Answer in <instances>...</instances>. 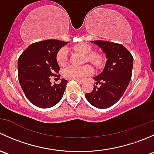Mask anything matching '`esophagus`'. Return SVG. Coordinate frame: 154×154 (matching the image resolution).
<instances>
[{
	"instance_id": "obj_1",
	"label": "esophagus",
	"mask_w": 154,
	"mask_h": 154,
	"mask_svg": "<svg viewBox=\"0 0 154 154\" xmlns=\"http://www.w3.org/2000/svg\"><path fill=\"white\" fill-rule=\"evenodd\" d=\"M77 83H80V84H83V83H84V81H83V80H77Z\"/></svg>"
}]
</instances>
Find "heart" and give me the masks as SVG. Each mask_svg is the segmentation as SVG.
I'll list each match as a JSON object with an SVG mask.
<instances>
[{"instance_id": "1", "label": "heart", "mask_w": 154, "mask_h": 154, "mask_svg": "<svg viewBox=\"0 0 154 154\" xmlns=\"http://www.w3.org/2000/svg\"><path fill=\"white\" fill-rule=\"evenodd\" d=\"M75 51L86 55L85 61H88L94 66H99L101 63V57L97 54H91L92 48L87 44H80L74 48ZM68 51L66 48H63L58 51L57 55V61L60 66H64L67 63ZM93 72L92 68L90 66H83L82 67L69 66L63 70V75L67 79L72 80H84L88 76L91 75Z\"/></svg>"}]
</instances>
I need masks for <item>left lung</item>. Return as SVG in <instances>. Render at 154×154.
Masks as SVG:
<instances>
[{"label":"left lung","instance_id":"1","mask_svg":"<svg viewBox=\"0 0 154 154\" xmlns=\"http://www.w3.org/2000/svg\"><path fill=\"white\" fill-rule=\"evenodd\" d=\"M106 54V62L100 74L93 77L96 81L94 89L85 94L93 106L107 109L117 103L127 89L132 77L133 57L121 44L106 41H91Z\"/></svg>","mask_w":154,"mask_h":154}]
</instances>
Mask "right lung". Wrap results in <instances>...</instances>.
I'll use <instances>...</instances> for the list:
<instances>
[{
  "mask_svg": "<svg viewBox=\"0 0 154 154\" xmlns=\"http://www.w3.org/2000/svg\"><path fill=\"white\" fill-rule=\"evenodd\" d=\"M68 42L56 39L38 42L30 45L19 57L18 71L19 83L30 103L39 108L55 106L64 94L67 80L61 79L52 84V76L60 70L57 61L58 51Z\"/></svg>",
  "mask_w": 154,
  "mask_h": 154,
  "instance_id": "right-lung-1",
  "label": "right lung"
}]
</instances>
